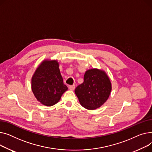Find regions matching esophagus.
I'll list each match as a JSON object with an SVG mask.
<instances>
[{
	"mask_svg": "<svg viewBox=\"0 0 152 152\" xmlns=\"http://www.w3.org/2000/svg\"><path fill=\"white\" fill-rule=\"evenodd\" d=\"M75 85H70V86H69V90H74V89H75Z\"/></svg>",
	"mask_w": 152,
	"mask_h": 152,
	"instance_id": "esophagus-1",
	"label": "esophagus"
}]
</instances>
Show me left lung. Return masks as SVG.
<instances>
[{
	"label": "left lung",
	"instance_id": "8db88e82",
	"mask_svg": "<svg viewBox=\"0 0 152 152\" xmlns=\"http://www.w3.org/2000/svg\"><path fill=\"white\" fill-rule=\"evenodd\" d=\"M83 79V83L75 90L80 104L88 110L100 107L108 99L112 90L109 77L103 70L92 69L86 71Z\"/></svg>",
	"mask_w": 152,
	"mask_h": 152
}]
</instances>
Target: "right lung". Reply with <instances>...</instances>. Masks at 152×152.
<instances>
[{"mask_svg": "<svg viewBox=\"0 0 152 152\" xmlns=\"http://www.w3.org/2000/svg\"><path fill=\"white\" fill-rule=\"evenodd\" d=\"M32 92L41 104L52 106L59 102L67 87L63 83L56 60H45L32 77Z\"/></svg>", "mask_w": 152, "mask_h": 152, "instance_id": "1", "label": "right lung"}]
</instances>
